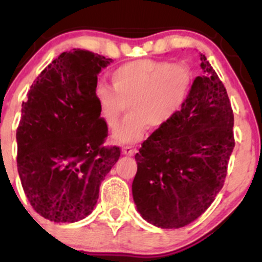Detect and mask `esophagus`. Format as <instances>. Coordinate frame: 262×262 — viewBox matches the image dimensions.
Returning a JSON list of instances; mask_svg holds the SVG:
<instances>
[{
  "instance_id": "obj_1",
  "label": "esophagus",
  "mask_w": 262,
  "mask_h": 262,
  "mask_svg": "<svg viewBox=\"0 0 262 262\" xmlns=\"http://www.w3.org/2000/svg\"><path fill=\"white\" fill-rule=\"evenodd\" d=\"M135 152H137V149L130 148V146H124L122 150L123 155H128V156H133Z\"/></svg>"
}]
</instances>
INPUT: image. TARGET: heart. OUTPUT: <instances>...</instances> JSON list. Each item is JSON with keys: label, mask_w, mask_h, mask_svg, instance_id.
<instances>
[{"label": "heart", "mask_w": 262, "mask_h": 262, "mask_svg": "<svg viewBox=\"0 0 262 262\" xmlns=\"http://www.w3.org/2000/svg\"><path fill=\"white\" fill-rule=\"evenodd\" d=\"M112 87L98 83L95 97L102 122L114 128L128 104L129 114L114 130L117 144L140 141L148 127L161 128L185 106L193 74L183 61L137 60L111 74Z\"/></svg>", "instance_id": "b5f03b06"}]
</instances>
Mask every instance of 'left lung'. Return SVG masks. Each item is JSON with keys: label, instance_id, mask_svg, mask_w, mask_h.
Returning a JSON list of instances; mask_svg holds the SVG:
<instances>
[{"label": "left lung", "instance_id": "1", "mask_svg": "<svg viewBox=\"0 0 262 262\" xmlns=\"http://www.w3.org/2000/svg\"><path fill=\"white\" fill-rule=\"evenodd\" d=\"M200 56L202 75L185 106L135 155L134 203L141 217L162 229L185 227L206 212L223 187L235 145L227 90L206 56Z\"/></svg>", "mask_w": 262, "mask_h": 262}]
</instances>
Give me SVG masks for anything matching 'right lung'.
Listing matches in <instances>:
<instances>
[{
	"mask_svg": "<svg viewBox=\"0 0 262 262\" xmlns=\"http://www.w3.org/2000/svg\"><path fill=\"white\" fill-rule=\"evenodd\" d=\"M112 59L89 50L61 53L41 71L22 103L17 167L34 210L55 223L91 214L101 182L118 161L96 102L97 75Z\"/></svg>",
	"mask_w": 262,
	"mask_h": 262,
	"instance_id": "1",
	"label": "right lung"
}]
</instances>
